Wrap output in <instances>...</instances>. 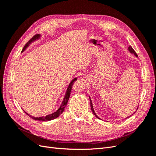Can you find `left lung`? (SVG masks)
I'll list each match as a JSON object with an SVG mask.
<instances>
[{
    "label": "left lung",
    "instance_id": "1",
    "mask_svg": "<svg viewBox=\"0 0 156 156\" xmlns=\"http://www.w3.org/2000/svg\"><path fill=\"white\" fill-rule=\"evenodd\" d=\"M128 49H129V51L131 52V53H133L136 56H137V55H136V52L134 51V49H133V48H132V47H131V46H129ZM90 98V107H91V109H92V112L94 113V115H95V116L98 118V119H100V118L98 117V116L96 115V114L95 113V111H94V108H93V106H92V101H91V99H90V98ZM137 109H138V108H137ZM127 118H128V117H127Z\"/></svg>",
    "mask_w": 156,
    "mask_h": 156
}]
</instances>
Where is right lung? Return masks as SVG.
Segmentation results:
<instances>
[{
    "instance_id": "obj_1",
    "label": "right lung",
    "mask_w": 156,
    "mask_h": 156,
    "mask_svg": "<svg viewBox=\"0 0 156 156\" xmlns=\"http://www.w3.org/2000/svg\"><path fill=\"white\" fill-rule=\"evenodd\" d=\"M39 37H40V35H38V34H36V35L33 36V37H32V38L25 44V45L24 46V48H23V50H22V52H23V51H24L26 49V48H27L28 46L29 45V44L31 43V42H32L33 41H34L35 40H36V39H37V38H39ZM76 80H77V78H75V79H73L72 80V82H71V83H69V87H68V89H67L66 94L65 97H64V100H63V101H62V104H61L60 107L58 108V109L57 111H56V112H55L54 113H52V114L49 115H47V116H42V117H38V118H37V117L32 116L31 115H29V114H27V113L26 112H25L26 114H27L28 116H29V117L32 118V119L36 120H41V121H47V120H48V121H49V120H53V119H56V118L58 117L61 114H62V112H63L64 110V108H65L66 106L67 103H68V100H69V96H70L71 90H72V89L73 84V83H74L75 81H76Z\"/></svg>"
}]
</instances>
